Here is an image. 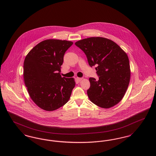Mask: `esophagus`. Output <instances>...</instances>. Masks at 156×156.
<instances>
[{
    "label": "esophagus",
    "instance_id": "34e87169",
    "mask_svg": "<svg viewBox=\"0 0 156 156\" xmlns=\"http://www.w3.org/2000/svg\"><path fill=\"white\" fill-rule=\"evenodd\" d=\"M76 79H77V80L79 82L81 81L82 80H83V78H79V77H77L76 78Z\"/></svg>",
    "mask_w": 156,
    "mask_h": 156
}]
</instances>
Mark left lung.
Returning a JSON list of instances; mask_svg holds the SVG:
<instances>
[{
    "label": "left lung",
    "mask_w": 156,
    "mask_h": 156,
    "mask_svg": "<svg viewBox=\"0 0 156 156\" xmlns=\"http://www.w3.org/2000/svg\"><path fill=\"white\" fill-rule=\"evenodd\" d=\"M75 44L85 54L89 66H96L98 81L89 78V100L104 109L117 105L123 99L130 79L128 56L116 43L108 38L92 37Z\"/></svg>",
    "instance_id": "left-lung-1"
}]
</instances>
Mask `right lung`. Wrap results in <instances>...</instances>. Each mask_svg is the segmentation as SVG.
I'll use <instances>...</instances> for the list:
<instances>
[{"mask_svg": "<svg viewBox=\"0 0 156 156\" xmlns=\"http://www.w3.org/2000/svg\"><path fill=\"white\" fill-rule=\"evenodd\" d=\"M73 42L48 39L34 46L27 54L23 78L32 101L41 109L53 111L69 101L75 81L61 77V66L66 51Z\"/></svg>", "mask_w": 156, "mask_h": 156, "instance_id": "obj_1", "label": "right lung"}]
</instances>
